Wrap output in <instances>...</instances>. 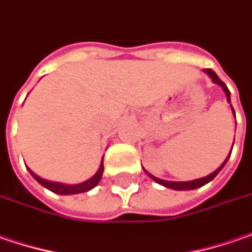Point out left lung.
I'll use <instances>...</instances> for the list:
<instances>
[{"instance_id": "obj_1", "label": "left lung", "mask_w": 252, "mask_h": 252, "mask_svg": "<svg viewBox=\"0 0 252 252\" xmlns=\"http://www.w3.org/2000/svg\"><path fill=\"white\" fill-rule=\"evenodd\" d=\"M206 73L212 77V80H213L214 83H217L219 86H221V89L224 90L225 93V97H227V101L228 103H231L230 101V90L227 89V86H225L224 83L221 82L220 79H219V76L214 73L212 69H206ZM231 110H233V113H234V108L231 107ZM235 115V114H234ZM234 145V144H233ZM231 151H233V148H231ZM230 155H231V152H230ZM230 155L227 157V159H225L224 162H223V165L219 168L217 170H214L213 173H210V175H207V176H204V178H202V179H196V181H190V182H168V181H162V179H158V178H155V176H152V175H149V178H152L154 181L157 182V183H159V185H162V186H165V188H169V189H173V190H191V189H197V188H202L203 185H206V183H209L210 181H213L214 178L217 176V173L220 172V170L223 169V166H224L225 163H227V160H228V158H230ZM145 170V169H144Z\"/></svg>"}]
</instances>
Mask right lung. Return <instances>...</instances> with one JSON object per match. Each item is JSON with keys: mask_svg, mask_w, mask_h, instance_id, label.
<instances>
[{"mask_svg": "<svg viewBox=\"0 0 252 252\" xmlns=\"http://www.w3.org/2000/svg\"><path fill=\"white\" fill-rule=\"evenodd\" d=\"M31 172V175L36 179V181L46 189H49L53 193H58V194H77V193H84V191L92 190L93 188H95L98 185V182L103 176V170H104V165H103V159H101V163H100V168L97 170V173L94 175L93 178H90L89 181L79 183V185H62V183H56V182H48L40 179L39 176H36L31 169H28Z\"/></svg>", "mask_w": 252, "mask_h": 252, "instance_id": "obj_1", "label": "right lung"}]
</instances>
